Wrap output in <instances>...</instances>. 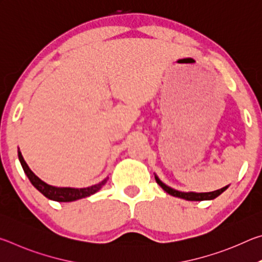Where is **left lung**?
<instances>
[{"instance_id":"left-lung-1","label":"left lung","mask_w":262,"mask_h":262,"mask_svg":"<svg viewBox=\"0 0 262 262\" xmlns=\"http://www.w3.org/2000/svg\"><path fill=\"white\" fill-rule=\"evenodd\" d=\"M155 179H156V183L161 186V187L165 190L166 193H168L172 196H177V198H180V199H185V200L187 201H205V200H212V199H215L221 195L222 193L224 192L225 189H227L229 186H225V187L221 188V189H217L214 190V192H209V193H194V192H180V190H177L173 189L171 187H168L167 185H165L164 183H162L161 180L157 176H155Z\"/></svg>"}]
</instances>
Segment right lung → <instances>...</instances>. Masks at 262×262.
<instances>
[{"instance_id":"1","label":"right lung","mask_w":262,"mask_h":262,"mask_svg":"<svg viewBox=\"0 0 262 262\" xmlns=\"http://www.w3.org/2000/svg\"><path fill=\"white\" fill-rule=\"evenodd\" d=\"M18 158L21 164V167H23L25 174L28 176L31 184H32L42 195H45L47 199H50V200H53V201L72 202V201L78 200V199L90 196V195L98 192V190L106 184V181H107V178H106L103 181H100L99 184H96L94 186H90V187H85V188L55 187V186H51L46 183H43L41 179H39L38 177L31 171V168L24 161L23 156H21V152L19 151V149H18Z\"/></svg>"}]
</instances>
